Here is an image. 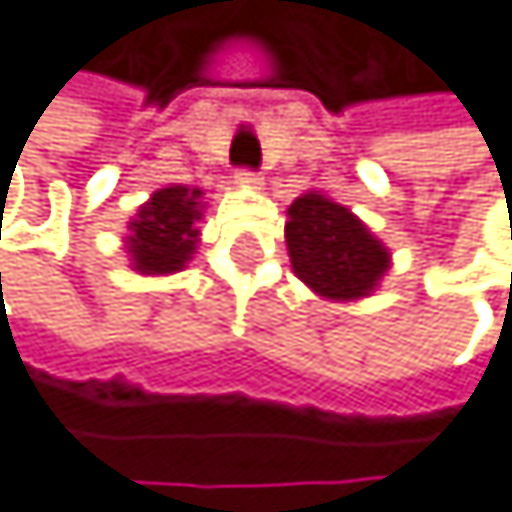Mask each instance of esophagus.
<instances>
[{
	"mask_svg": "<svg viewBox=\"0 0 512 512\" xmlns=\"http://www.w3.org/2000/svg\"><path fill=\"white\" fill-rule=\"evenodd\" d=\"M235 181H238V184H245V187H258V184H261V175H258L254 168H238V171H235Z\"/></svg>",
	"mask_w": 512,
	"mask_h": 512,
	"instance_id": "obj_1",
	"label": "esophagus"
}]
</instances>
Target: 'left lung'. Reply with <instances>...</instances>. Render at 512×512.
Returning a JSON list of instances; mask_svg holds the SVG:
<instances>
[{
	"label": "left lung",
	"mask_w": 512,
	"mask_h": 512,
	"mask_svg": "<svg viewBox=\"0 0 512 512\" xmlns=\"http://www.w3.org/2000/svg\"><path fill=\"white\" fill-rule=\"evenodd\" d=\"M286 248L293 270L318 296H366L389 267L385 251L347 206L321 194H302L290 206Z\"/></svg>",
	"instance_id": "obj_1"
}]
</instances>
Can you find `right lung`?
Segmentation results:
<instances>
[{
  "instance_id": "add662e5",
  "label": "right lung",
  "mask_w": 512,
  "mask_h": 512,
  "mask_svg": "<svg viewBox=\"0 0 512 512\" xmlns=\"http://www.w3.org/2000/svg\"><path fill=\"white\" fill-rule=\"evenodd\" d=\"M200 191L194 187H165L130 222V254L143 274H171L181 270L197 245Z\"/></svg>"
}]
</instances>
